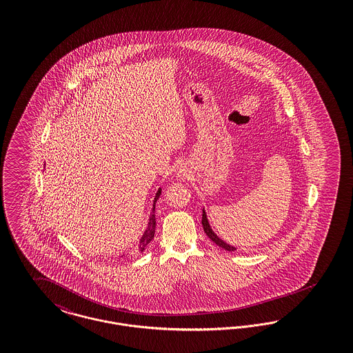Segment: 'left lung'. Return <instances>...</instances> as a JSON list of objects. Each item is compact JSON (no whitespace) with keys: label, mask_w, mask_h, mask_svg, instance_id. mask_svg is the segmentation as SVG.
<instances>
[{"label":"left lung","mask_w":353,"mask_h":353,"mask_svg":"<svg viewBox=\"0 0 353 353\" xmlns=\"http://www.w3.org/2000/svg\"><path fill=\"white\" fill-rule=\"evenodd\" d=\"M202 226H203V232L206 233V235L217 245L219 248H222V249H225V250H228V252H234L235 248L233 246H230V245H228L226 242H223L221 238L217 236V234L212 230V228H210V225H209V222H208V219H206V213H205V210H202Z\"/></svg>","instance_id":"left-lung-1"}]
</instances>
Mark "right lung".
Returning <instances> with one entry per match:
<instances>
[{
    "instance_id": "right-lung-1",
    "label": "right lung",
    "mask_w": 353,
    "mask_h": 353,
    "mask_svg": "<svg viewBox=\"0 0 353 353\" xmlns=\"http://www.w3.org/2000/svg\"><path fill=\"white\" fill-rule=\"evenodd\" d=\"M160 194H161V189H159V190H157V193H156V196H154V200H153V209H152L151 217H150V222H148V228H147V230L144 232V234H143L141 239H140V243H139V252H144V250H145V248L148 246V243L151 242L152 239H153V236H154V229H156L154 206H156V201H157V199L160 197Z\"/></svg>"
}]
</instances>
